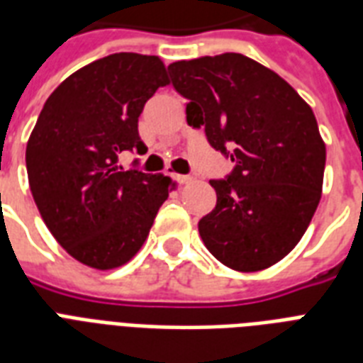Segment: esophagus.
<instances>
[{
  "label": "esophagus",
  "instance_id": "esophagus-1",
  "mask_svg": "<svg viewBox=\"0 0 363 363\" xmlns=\"http://www.w3.org/2000/svg\"><path fill=\"white\" fill-rule=\"evenodd\" d=\"M177 182H181V184H188V182H192V177L190 175H173Z\"/></svg>",
  "mask_w": 363,
  "mask_h": 363
}]
</instances>
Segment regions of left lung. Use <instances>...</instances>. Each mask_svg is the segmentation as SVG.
Segmentation results:
<instances>
[{"instance_id": "8db88e82", "label": "left lung", "mask_w": 363, "mask_h": 363, "mask_svg": "<svg viewBox=\"0 0 363 363\" xmlns=\"http://www.w3.org/2000/svg\"><path fill=\"white\" fill-rule=\"evenodd\" d=\"M186 121L235 162L211 181L216 207L199 220L205 247L230 269L281 262L303 238L322 196L326 145L307 101L269 67L238 52L167 65Z\"/></svg>"}]
</instances>
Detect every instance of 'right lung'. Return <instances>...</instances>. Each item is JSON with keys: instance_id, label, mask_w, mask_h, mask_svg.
Segmentation results:
<instances>
[{"instance_id": "1", "label": "right lung", "mask_w": 363, "mask_h": 363, "mask_svg": "<svg viewBox=\"0 0 363 363\" xmlns=\"http://www.w3.org/2000/svg\"><path fill=\"white\" fill-rule=\"evenodd\" d=\"M165 84L158 56L99 58L48 96L28 139L26 169L43 222L65 252L88 267L128 264L169 196V177L118 165L125 150H147L137 122Z\"/></svg>"}]
</instances>
